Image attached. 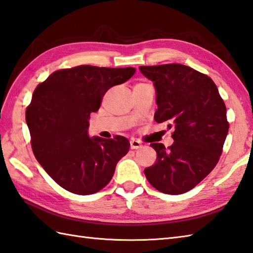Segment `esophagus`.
Wrapping results in <instances>:
<instances>
[{
  "instance_id": "esophagus-1",
  "label": "esophagus",
  "mask_w": 253,
  "mask_h": 253,
  "mask_svg": "<svg viewBox=\"0 0 253 253\" xmlns=\"http://www.w3.org/2000/svg\"><path fill=\"white\" fill-rule=\"evenodd\" d=\"M130 146L132 149H138V148H141L143 145L138 140H134V138H132V140L130 141Z\"/></svg>"
}]
</instances>
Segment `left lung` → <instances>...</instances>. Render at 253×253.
Returning a JSON list of instances; mask_svg holds the SVG:
<instances>
[{
    "instance_id": "obj_1",
    "label": "left lung",
    "mask_w": 253,
    "mask_h": 253,
    "mask_svg": "<svg viewBox=\"0 0 253 253\" xmlns=\"http://www.w3.org/2000/svg\"><path fill=\"white\" fill-rule=\"evenodd\" d=\"M140 70L156 88L155 121L174 127L171 146L151 144L156 163L144 173L158 191L185 193L212 171L223 153L229 128L225 102L213 80L190 66L169 63Z\"/></svg>"
}]
</instances>
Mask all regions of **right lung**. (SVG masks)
<instances>
[{
    "instance_id": "obj_1",
    "label": "right lung",
    "mask_w": 253,
    "mask_h": 253,
    "mask_svg": "<svg viewBox=\"0 0 253 253\" xmlns=\"http://www.w3.org/2000/svg\"><path fill=\"white\" fill-rule=\"evenodd\" d=\"M134 73V68L79 65L53 72L36 87L26 109L30 144L36 159L60 187L88 195L110 182L130 142L121 135L88 137V119L106 91Z\"/></svg>"
}]
</instances>
